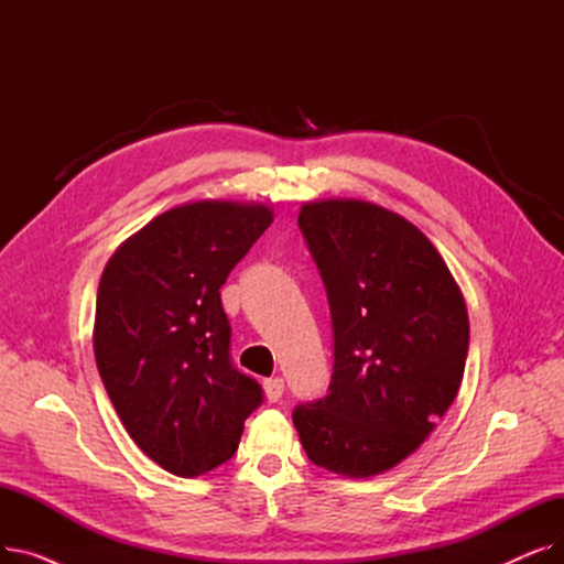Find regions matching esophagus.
<instances>
[{
    "label": "esophagus",
    "instance_id": "obj_1",
    "mask_svg": "<svg viewBox=\"0 0 564 564\" xmlns=\"http://www.w3.org/2000/svg\"><path fill=\"white\" fill-rule=\"evenodd\" d=\"M283 389H285V383H283L281 377H274V379H267L264 381V395H267V400H270V402H279L281 395H283Z\"/></svg>",
    "mask_w": 564,
    "mask_h": 564
}]
</instances>
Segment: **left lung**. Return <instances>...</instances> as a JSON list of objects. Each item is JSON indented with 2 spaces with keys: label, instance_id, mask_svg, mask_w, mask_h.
<instances>
[{
  "label": "left lung",
  "instance_id": "8db88e82",
  "mask_svg": "<svg viewBox=\"0 0 564 564\" xmlns=\"http://www.w3.org/2000/svg\"><path fill=\"white\" fill-rule=\"evenodd\" d=\"M300 228L327 288L334 372L292 423L315 466L370 478L416 451L457 398L466 304L434 245L387 207L306 203Z\"/></svg>",
  "mask_w": 564,
  "mask_h": 564
}]
</instances>
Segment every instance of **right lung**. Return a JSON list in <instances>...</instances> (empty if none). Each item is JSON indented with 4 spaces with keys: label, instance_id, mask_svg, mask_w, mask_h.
I'll return each mask as SVG.
<instances>
[{
    "label": "right lung",
    "instance_id": "1",
    "mask_svg": "<svg viewBox=\"0 0 564 564\" xmlns=\"http://www.w3.org/2000/svg\"><path fill=\"white\" fill-rule=\"evenodd\" d=\"M267 205L196 200L148 221L109 258L94 351L137 446L181 478L228 462L260 383L230 361L219 288L272 224Z\"/></svg>",
    "mask_w": 564,
    "mask_h": 564
}]
</instances>
